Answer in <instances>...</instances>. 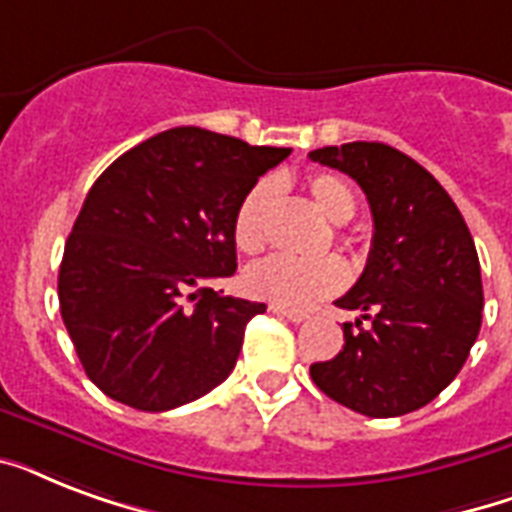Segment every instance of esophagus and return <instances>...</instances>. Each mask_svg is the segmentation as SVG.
I'll return each mask as SVG.
<instances>
[{
    "label": "esophagus",
    "mask_w": 512,
    "mask_h": 512,
    "mask_svg": "<svg viewBox=\"0 0 512 512\" xmlns=\"http://www.w3.org/2000/svg\"><path fill=\"white\" fill-rule=\"evenodd\" d=\"M271 311L276 313V316H281V319L295 321V324H300V321L308 319V313H305V311H295V308H281V305H271Z\"/></svg>",
    "instance_id": "1"
}]
</instances>
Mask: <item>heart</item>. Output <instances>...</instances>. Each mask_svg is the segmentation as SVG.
<instances>
[{"label": "heart", "instance_id": "obj_1", "mask_svg": "<svg viewBox=\"0 0 512 512\" xmlns=\"http://www.w3.org/2000/svg\"><path fill=\"white\" fill-rule=\"evenodd\" d=\"M279 185L271 177L257 180L233 212V241L244 255H255L265 247L268 215L276 204ZM305 193L329 223L342 225L356 215V193L342 177L329 172H316L305 180ZM348 281V268L337 257L321 260H295L276 255L263 263H255L244 273V287L252 297L281 308H305V305L337 295Z\"/></svg>", "mask_w": 512, "mask_h": 512}]
</instances>
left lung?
Segmentation results:
<instances>
[{
  "label": "left lung",
  "instance_id": "left-lung-1",
  "mask_svg": "<svg viewBox=\"0 0 512 512\" xmlns=\"http://www.w3.org/2000/svg\"><path fill=\"white\" fill-rule=\"evenodd\" d=\"M313 162L350 175L366 193L374 236L361 279L337 308L335 358L311 364L332 401L366 417H401L457 377L481 329V265L452 196L412 156L385 143L316 148Z\"/></svg>",
  "mask_w": 512,
  "mask_h": 512
}]
</instances>
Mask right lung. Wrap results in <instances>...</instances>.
Wrapping results in <instances>:
<instances>
[{
  "label": "right lung",
  "instance_id": "add662e5",
  "mask_svg": "<svg viewBox=\"0 0 512 512\" xmlns=\"http://www.w3.org/2000/svg\"><path fill=\"white\" fill-rule=\"evenodd\" d=\"M292 148L175 127L122 154L87 193L58 273L60 316L108 398L167 412L233 372L263 303L220 295L233 212Z\"/></svg>",
  "mask_w": 512,
  "mask_h": 512
}]
</instances>
